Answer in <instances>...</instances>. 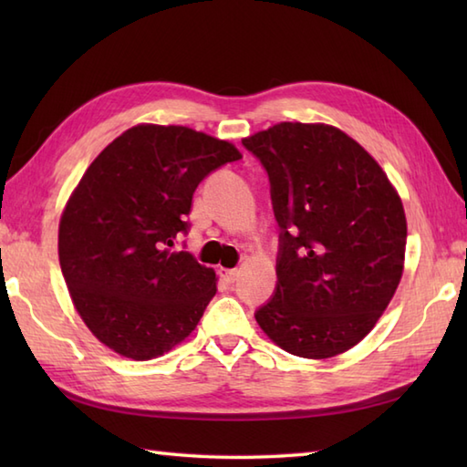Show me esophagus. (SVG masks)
I'll use <instances>...</instances> for the list:
<instances>
[{
    "mask_svg": "<svg viewBox=\"0 0 467 467\" xmlns=\"http://www.w3.org/2000/svg\"><path fill=\"white\" fill-rule=\"evenodd\" d=\"M218 275H221L226 283H234L236 279H239L241 273H239V269H224V266H221V269H218Z\"/></svg>",
    "mask_w": 467,
    "mask_h": 467,
    "instance_id": "34e87169",
    "label": "esophagus"
}]
</instances>
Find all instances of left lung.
Wrapping results in <instances>:
<instances>
[{
    "mask_svg": "<svg viewBox=\"0 0 467 467\" xmlns=\"http://www.w3.org/2000/svg\"><path fill=\"white\" fill-rule=\"evenodd\" d=\"M243 144L269 172L281 226L279 281L256 323L305 359L349 351L401 281L408 221L398 191L359 142L329 124L281 122Z\"/></svg>",
    "mask_w": 467,
    "mask_h": 467,
    "instance_id": "8db88e82",
    "label": "left lung"
}]
</instances>
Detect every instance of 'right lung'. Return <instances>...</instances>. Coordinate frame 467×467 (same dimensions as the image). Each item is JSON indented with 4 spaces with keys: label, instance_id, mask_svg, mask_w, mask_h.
<instances>
[{
    "label": "right lung",
    "instance_id": "right-lung-1",
    "mask_svg": "<svg viewBox=\"0 0 467 467\" xmlns=\"http://www.w3.org/2000/svg\"><path fill=\"white\" fill-rule=\"evenodd\" d=\"M239 158L192 128L138 124L88 166L59 218L57 254L78 315L108 349L156 359L196 329L216 273L172 246L196 186Z\"/></svg>",
    "mask_w": 467,
    "mask_h": 467
}]
</instances>
